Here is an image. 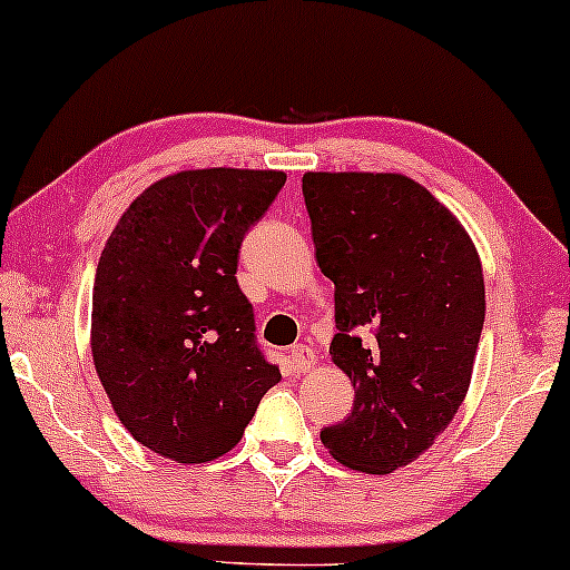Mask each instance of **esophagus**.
<instances>
[{
    "label": "esophagus",
    "mask_w": 570,
    "mask_h": 570,
    "mask_svg": "<svg viewBox=\"0 0 570 570\" xmlns=\"http://www.w3.org/2000/svg\"><path fill=\"white\" fill-rule=\"evenodd\" d=\"M315 353H312L306 344H296V347H291V363H293V371L296 374H306V371L315 368Z\"/></svg>",
    "instance_id": "1"
}]
</instances>
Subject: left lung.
<instances>
[{"label":"left lung","mask_w":570,"mask_h":570,"mask_svg":"<svg viewBox=\"0 0 570 570\" xmlns=\"http://www.w3.org/2000/svg\"><path fill=\"white\" fill-rule=\"evenodd\" d=\"M302 190L334 283L331 357L355 387L350 417L320 439L347 469L390 474L423 455L469 393L482 264L458 217L404 175L306 171Z\"/></svg>","instance_id":"8db88e82"}]
</instances>
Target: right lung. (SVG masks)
<instances>
[{
  "label": "right lung",
  "mask_w": 570,
  "mask_h": 570,
  "mask_svg": "<svg viewBox=\"0 0 570 570\" xmlns=\"http://www.w3.org/2000/svg\"><path fill=\"white\" fill-rule=\"evenodd\" d=\"M283 185L272 169L177 171L129 204L101 250L94 366L126 431L158 455H226L279 382L236 264Z\"/></svg>",
  "instance_id": "right-lung-1"
}]
</instances>
